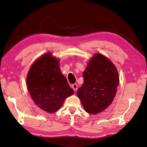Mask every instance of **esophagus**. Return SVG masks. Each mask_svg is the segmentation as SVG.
Here are the masks:
<instances>
[{"label":"esophagus","mask_w":147,"mask_h":147,"mask_svg":"<svg viewBox=\"0 0 147 147\" xmlns=\"http://www.w3.org/2000/svg\"><path fill=\"white\" fill-rule=\"evenodd\" d=\"M71 86H72V88L73 89V90H75V91H76L78 89V84H77V83H74V84H72Z\"/></svg>","instance_id":"obj_1"}]
</instances>
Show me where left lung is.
Listing matches in <instances>:
<instances>
[{
	"instance_id": "obj_1",
	"label": "left lung",
	"mask_w": 147,
	"mask_h": 147,
	"mask_svg": "<svg viewBox=\"0 0 147 147\" xmlns=\"http://www.w3.org/2000/svg\"><path fill=\"white\" fill-rule=\"evenodd\" d=\"M84 82L77 95L85 111L92 114L102 111L110 105L119 84L116 68L107 58L97 53L83 73Z\"/></svg>"
}]
</instances>
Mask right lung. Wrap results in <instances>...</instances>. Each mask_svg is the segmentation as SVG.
Returning <instances> with one entry per match:
<instances>
[{
    "instance_id": "right-lung-1",
    "label": "right lung",
    "mask_w": 147,
    "mask_h": 147,
    "mask_svg": "<svg viewBox=\"0 0 147 147\" xmlns=\"http://www.w3.org/2000/svg\"><path fill=\"white\" fill-rule=\"evenodd\" d=\"M51 55L48 53L36 60L27 78L28 90L34 102L49 113L59 110L66 98L74 94L61 72L58 61Z\"/></svg>"
}]
</instances>
